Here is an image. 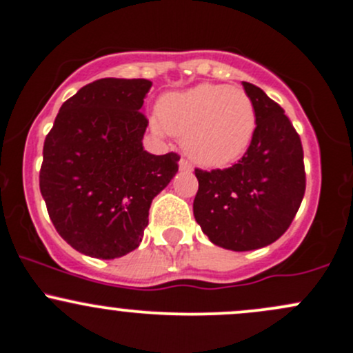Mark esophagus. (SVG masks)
I'll return each instance as SVG.
<instances>
[{"mask_svg":"<svg viewBox=\"0 0 353 353\" xmlns=\"http://www.w3.org/2000/svg\"><path fill=\"white\" fill-rule=\"evenodd\" d=\"M179 169L184 170V172H191L192 167H191V164H189V162L186 161V159H181V161H179Z\"/></svg>","mask_w":353,"mask_h":353,"instance_id":"1","label":"esophagus"}]
</instances>
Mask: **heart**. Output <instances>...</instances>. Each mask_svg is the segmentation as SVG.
<instances>
[{
    "instance_id": "heart-1",
    "label": "heart",
    "mask_w": 353,
    "mask_h": 353,
    "mask_svg": "<svg viewBox=\"0 0 353 353\" xmlns=\"http://www.w3.org/2000/svg\"><path fill=\"white\" fill-rule=\"evenodd\" d=\"M255 123L254 103L243 89L199 84L165 94L154 130L184 137V150L196 164L225 167L247 150Z\"/></svg>"
}]
</instances>
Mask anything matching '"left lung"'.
Segmentation results:
<instances>
[{
    "instance_id": "1",
    "label": "left lung",
    "mask_w": 353,
    "mask_h": 353,
    "mask_svg": "<svg viewBox=\"0 0 353 353\" xmlns=\"http://www.w3.org/2000/svg\"><path fill=\"white\" fill-rule=\"evenodd\" d=\"M257 117L250 145L226 169H194L198 177L192 211L218 247L235 252L276 242L301 206L306 172L298 132L284 110L261 88L243 81Z\"/></svg>"
}]
</instances>
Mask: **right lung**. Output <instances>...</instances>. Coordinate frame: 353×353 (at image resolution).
I'll use <instances>...</instances> for the list:
<instances>
[{"label": "right lung", "instance_id": "obj_1", "mask_svg": "<svg viewBox=\"0 0 353 353\" xmlns=\"http://www.w3.org/2000/svg\"><path fill=\"white\" fill-rule=\"evenodd\" d=\"M147 79L105 77L81 88L43 142L40 192L59 235L81 254L117 259L135 250L152 199L179 169V155H152L142 139Z\"/></svg>", "mask_w": 353, "mask_h": 353}]
</instances>
